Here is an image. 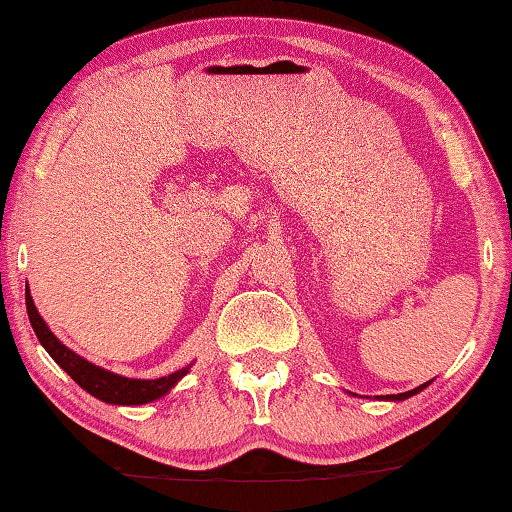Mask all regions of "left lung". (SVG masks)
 <instances>
[{"mask_svg": "<svg viewBox=\"0 0 512 512\" xmlns=\"http://www.w3.org/2000/svg\"><path fill=\"white\" fill-rule=\"evenodd\" d=\"M430 386V381H425V384H421V386H416L414 391H407V393H398V395H386V398H381V400H391V402H402V400H407V398H411V395H416V393H421L423 388H427Z\"/></svg>", "mask_w": 512, "mask_h": 512, "instance_id": "1", "label": "left lung"}]
</instances>
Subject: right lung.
<instances>
[{"instance_id": "1", "label": "right lung", "mask_w": 512, "mask_h": 512, "mask_svg": "<svg viewBox=\"0 0 512 512\" xmlns=\"http://www.w3.org/2000/svg\"><path fill=\"white\" fill-rule=\"evenodd\" d=\"M25 301H27L29 322H32L36 338L43 345L45 352L52 356V361H55L59 368L75 381V384L85 388L89 395H94V398L108 404L137 407V404H147L163 398V395L170 393L172 388L179 384V379L188 375L190 365H193L190 363L186 368L158 379H131V377L117 375V372H110L101 368V365L89 363L87 358H82L80 354H75L73 349H68L64 342H61L57 335L48 329V324L43 322V317L38 315L32 294H29V287L25 292Z\"/></svg>"}]
</instances>
